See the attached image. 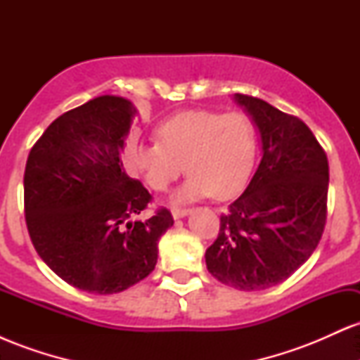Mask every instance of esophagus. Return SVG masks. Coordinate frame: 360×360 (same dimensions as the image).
Listing matches in <instances>:
<instances>
[{
	"label": "esophagus",
	"mask_w": 360,
	"mask_h": 360,
	"mask_svg": "<svg viewBox=\"0 0 360 360\" xmlns=\"http://www.w3.org/2000/svg\"><path fill=\"white\" fill-rule=\"evenodd\" d=\"M191 213V210L189 208H172V217L176 218H183V217H186V214H189Z\"/></svg>",
	"instance_id": "obj_1"
}]
</instances>
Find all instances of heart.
<instances>
[{
    "label": "heart",
    "instance_id": "heart-1",
    "mask_svg": "<svg viewBox=\"0 0 360 360\" xmlns=\"http://www.w3.org/2000/svg\"><path fill=\"white\" fill-rule=\"evenodd\" d=\"M159 142L134 150V166L154 191H166L189 172L177 201L213 194L226 200L247 184L257 154V131L243 111L189 110L157 128Z\"/></svg>",
    "mask_w": 360,
    "mask_h": 360
}]
</instances>
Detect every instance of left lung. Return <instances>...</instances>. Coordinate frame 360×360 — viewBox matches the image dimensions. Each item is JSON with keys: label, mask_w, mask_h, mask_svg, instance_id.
Listing matches in <instances>:
<instances>
[{"label": "left lung", "mask_w": 360, "mask_h": 360, "mask_svg": "<svg viewBox=\"0 0 360 360\" xmlns=\"http://www.w3.org/2000/svg\"><path fill=\"white\" fill-rule=\"evenodd\" d=\"M235 101L259 128L262 159L220 217L205 259L220 283L259 291L286 281L316 249L326 221L328 159L303 120L247 94Z\"/></svg>", "instance_id": "8db88e82"}]
</instances>
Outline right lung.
Listing matches in <instances>:
<instances>
[{
	"mask_svg": "<svg viewBox=\"0 0 360 360\" xmlns=\"http://www.w3.org/2000/svg\"><path fill=\"white\" fill-rule=\"evenodd\" d=\"M134 115L130 101L110 94L65 111L25 166V221L37 254L65 283L96 295L146 279L157 242L174 225L167 208L135 220L152 194L120 160Z\"/></svg>",
	"mask_w": 360,
	"mask_h": 360,
	"instance_id": "obj_1",
	"label": "right lung"
}]
</instances>
